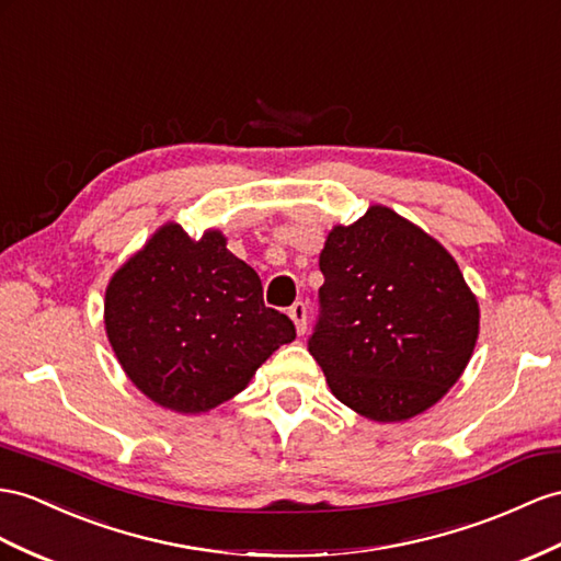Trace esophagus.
<instances>
[{
    "label": "esophagus",
    "mask_w": 561,
    "mask_h": 561,
    "mask_svg": "<svg viewBox=\"0 0 561 561\" xmlns=\"http://www.w3.org/2000/svg\"><path fill=\"white\" fill-rule=\"evenodd\" d=\"M289 318L296 324V332L298 334H306V329H308V306L304 304V300H296V304L289 308Z\"/></svg>",
    "instance_id": "34e87169"
}]
</instances>
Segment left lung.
Masks as SVG:
<instances>
[{
    "label": "left lung",
    "instance_id": "1",
    "mask_svg": "<svg viewBox=\"0 0 561 561\" xmlns=\"http://www.w3.org/2000/svg\"><path fill=\"white\" fill-rule=\"evenodd\" d=\"M308 351L343 405L403 422L448 393L479 336V304L453 255L383 206L334 227Z\"/></svg>",
    "mask_w": 561,
    "mask_h": 561
}]
</instances>
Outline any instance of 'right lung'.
Instances as JSON below:
<instances>
[{
    "label": "right lung",
    "mask_w": 561,
    "mask_h": 561,
    "mask_svg": "<svg viewBox=\"0 0 561 561\" xmlns=\"http://www.w3.org/2000/svg\"><path fill=\"white\" fill-rule=\"evenodd\" d=\"M106 334L137 389L194 414L225 403L282 343L296 339L267 308L255 270L227 251L220 232L192 241L165 225L106 289Z\"/></svg>",
    "instance_id": "obj_1"
}]
</instances>
